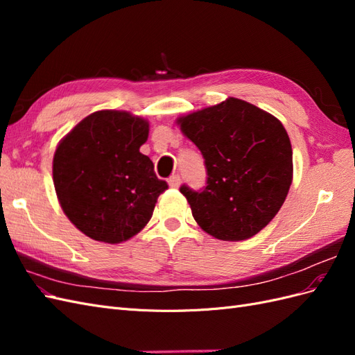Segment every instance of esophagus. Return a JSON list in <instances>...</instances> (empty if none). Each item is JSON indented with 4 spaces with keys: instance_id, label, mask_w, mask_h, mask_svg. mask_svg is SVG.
I'll return each mask as SVG.
<instances>
[{
    "instance_id": "obj_1",
    "label": "esophagus",
    "mask_w": 355,
    "mask_h": 355,
    "mask_svg": "<svg viewBox=\"0 0 355 355\" xmlns=\"http://www.w3.org/2000/svg\"><path fill=\"white\" fill-rule=\"evenodd\" d=\"M179 184H180V175H178V173L176 175H171L170 179H168V185L171 188H178Z\"/></svg>"
}]
</instances>
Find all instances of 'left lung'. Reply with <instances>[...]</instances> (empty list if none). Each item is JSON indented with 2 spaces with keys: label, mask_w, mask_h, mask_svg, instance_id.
<instances>
[{
  "label": "left lung",
  "mask_w": 355,
  "mask_h": 355,
  "mask_svg": "<svg viewBox=\"0 0 355 355\" xmlns=\"http://www.w3.org/2000/svg\"><path fill=\"white\" fill-rule=\"evenodd\" d=\"M179 123L201 151L207 173L201 189L180 187L192 216L214 239L253 237L282 209L292 184L293 154L286 128L275 116L235 98Z\"/></svg>",
  "instance_id": "1"
}]
</instances>
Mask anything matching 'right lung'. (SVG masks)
<instances>
[{
  "mask_svg": "<svg viewBox=\"0 0 355 355\" xmlns=\"http://www.w3.org/2000/svg\"><path fill=\"white\" fill-rule=\"evenodd\" d=\"M148 123L128 112L99 111L73 127L53 158V182L69 220L103 243L132 239L168 188L141 148Z\"/></svg>",
  "mask_w": 355,
  "mask_h": 355,
  "instance_id": "obj_1",
  "label": "right lung"
}]
</instances>
